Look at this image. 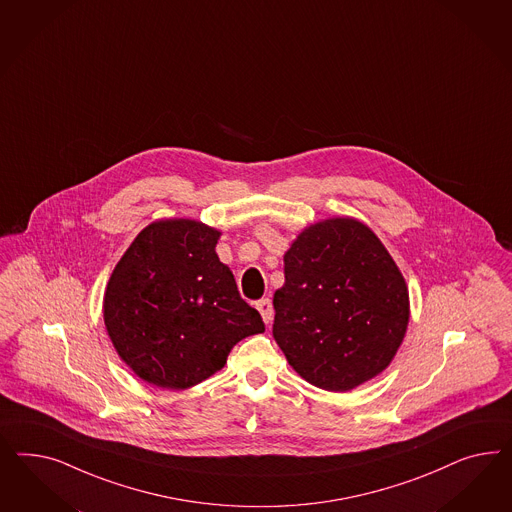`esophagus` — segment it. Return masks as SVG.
<instances>
[{
	"mask_svg": "<svg viewBox=\"0 0 512 512\" xmlns=\"http://www.w3.org/2000/svg\"><path fill=\"white\" fill-rule=\"evenodd\" d=\"M257 310L261 311V317H263L264 323L270 325V323H272V317H274V308H272L270 298L259 300V302H257Z\"/></svg>",
	"mask_w": 512,
	"mask_h": 512,
	"instance_id": "34e87169",
	"label": "esophagus"
}]
</instances>
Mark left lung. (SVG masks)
<instances>
[{"mask_svg":"<svg viewBox=\"0 0 512 512\" xmlns=\"http://www.w3.org/2000/svg\"><path fill=\"white\" fill-rule=\"evenodd\" d=\"M272 334L302 379L347 392L383 372L402 345L409 291L370 227L330 217L306 227L283 255Z\"/></svg>","mask_w":512,"mask_h":512,"instance_id":"8db88e82","label":"left lung"}]
</instances>
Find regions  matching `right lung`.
<instances>
[{"label":"right lung","instance_id":"obj_1","mask_svg":"<svg viewBox=\"0 0 512 512\" xmlns=\"http://www.w3.org/2000/svg\"><path fill=\"white\" fill-rule=\"evenodd\" d=\"M219 236L201 221L159 219L112 270L103 300L110 341L154 387H195L225 366L238 341L264 332L217 257Z\"/></svg>","mask_w":512,"mask_h":512}]
</instances>
